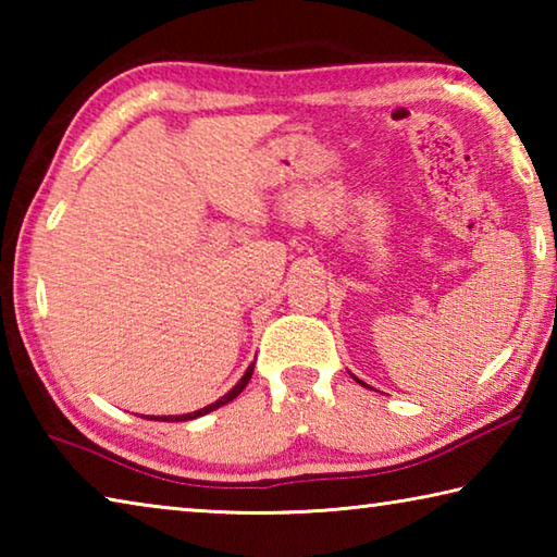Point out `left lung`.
I'll list each match as a JSON object with an SVG mask.
<instances>
[{"label": "left lung", "mask_w": 557, "mask_h": 557, "mask_svg": "<svg viewBox=\"0 0 557 557\" xmlns=\"http://www.w3.org/2000/svg\"><path fill=\"white\" fill-rule=\"evenodd\" d=\"M356 381H358V379H356ZM358 383H361V381H358ZM361 385H366V383H361Z\"/></svg>", "instance_id": "1"}]
</instances>
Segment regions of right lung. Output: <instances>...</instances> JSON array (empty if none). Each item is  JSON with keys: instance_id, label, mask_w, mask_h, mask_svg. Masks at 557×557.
I'll use <instances>...</instances> for the list:
<instances>
[{"instance_id": "1", "label": "right lung", "mask_w": 557, "mask_h": 557, "mask_svg": "<svg viewBox=\"0 0 557 557\" xmlns=\"http://www.w3.org/2000/svg\"><path fill=\"white\" fill-rule=\"evenodd\" d=\"M250 375H252V366H248V371H245V375L243 379L235 383V388L233 391H228L223 395L221 400H215V403H211V405H206V408H201V410H196V412H188V414H176V418H172V414H162V418H149V420H162V422H184V420H194V418H201V414H206V412H211V410H215V408H221V405H225V403H231L233 398H238V395L243 393V388L245 385H248V381H250Z\"/></svg>"}]
</instances>
